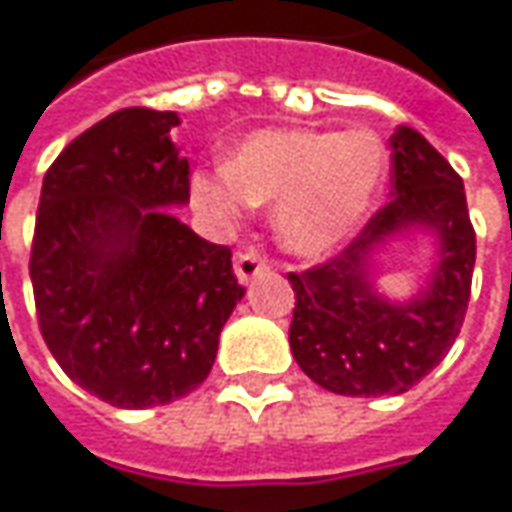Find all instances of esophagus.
<instances>
[{"label": "esophagus", "instance_id": "esophagus-1", "mask_svg": "<svg viewBox=\"0 0 512 512\" xmlns=\"http://www.w3.org/2000/svg\"><path fill=\"white\" fill-rule=\"evenodd\" d=\"M263 272H269V260L266 257L257 255L255 249L238 252V257H235V274H238V280L243 286H249Z\"/></svg>", "mask_w": 512, "mask_h": 512}]
</instances>
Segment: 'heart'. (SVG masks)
Instances as JSON below:
<instances>
[{
  "label": "heart",
  "instance_id": "heart-1",
  "mask_svg": "<svg viewBox=\"0 0 512 512\" xmlns=\"http://www.w3.org/2000/svg\"><path fill=\"white\" fill-rule=\"evenodd\" d=\"M391 152L374 130L280 127L243 138L226 167L192 178L195 206L238 221L255 203H274V232L303 257L343 246L374 212L388 181Z\"/></svg>",
  "mask_w": 512,
  "mask_h": 512
}]
</instances>
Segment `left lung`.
<instances>
[{
	"instance_id": "left-lung-1",
	"label": "left lung",
	"mask_w": 512,
	"mask_h": 512,
	"mask_svg": "<svg viewBox=\"0 0 512 512\" xmlns=\"http://www.w3.org/2000/svg\"><path fill=\"white\" fill-rule=\"evenodd\" d=\"M391 198L334 260L289 274V345L320 388L343 397L405 394L445 360L470 300L476 232L465 184L411 127L391 135ZM414 231L434 238L432 272L408 301L376 289L373 257Z\"/></svg>"
}]
</instances>
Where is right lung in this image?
Returning <instances> with one entry per match:
<instances>
[{
    "label": "right lung",
    "mask_w": 512,
    "mask_h": 512,
    "mask_svg": "<svg viewBox=\"0 0 512 512\" xmlns=\"http://www.w3.org/2000/svg\"><path fill=\"white\" fill-rule=\"evenodd\" d=\"M175 113L127 107L47 169L30 249L39 328L62 371L115 408H155L209 377L246 294L226 246L169 209L189 203Z\"/></svg>",
    "instance_id": "1"
}]
</instances>
